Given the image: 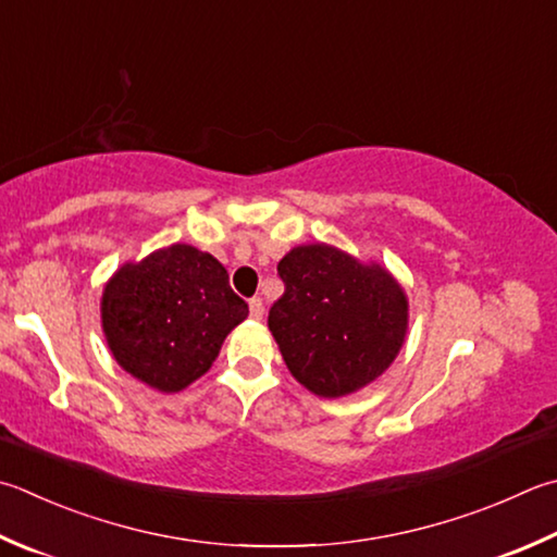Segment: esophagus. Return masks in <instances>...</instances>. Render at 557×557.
Returning a JSON list of instances; mask_svg holds the SVG:
<instances>
[{
  "label": "esophagus",
  "instance_id": "34e87169",
  "mask_svg": "<svg viewBox=\"0 0 557 557\" xmlns=\"http://www.w3.org/2000/svg\"><path fill=\"white\" fill-rule=\"evenodd\" d=\"M249 314L255 320H261V314H264V302H261V298L255 296V298L249 300Z\"/></svg>",
  "mask_w": 557,
  "mask_h": 557
}]
</instances>
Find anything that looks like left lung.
Here are the masks:
<instances>
[{"mask_svg":"<svg viewBox=\"0 0 557 557\" xmlns=\"http://www.w3.org/2000/svg\"><path fill=\"white\" fill-rule=\"evenodd\" d=\"M278 276L286 290L269 310V330L310 393L351 395L400 354L407 296L381 264L318 243L293 247L278 261Z\"/></svg>","mask_w":557,"mask_h":557,"instance_id":"8db88e82","label":"left lung"}]
</instances>
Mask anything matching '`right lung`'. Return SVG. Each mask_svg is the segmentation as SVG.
<instances>
[{
  "mask_svg": "<svg viewBox=\"0 0 557 557\" xmlns=\"http://www.w3.org/2000/svg\"><path fill=\"white\" fill-rule=\"evenodd\" d=\"M247 314L225 267L191 245L128 261L101 296V327L113 359L160 393H180L211 369Z\"/></svg>",
  "mask_w": 557,
  "mask_h": 557,
  "instance_id": "right-lung-1",
  "label": "right lung"
}]
</instances>
